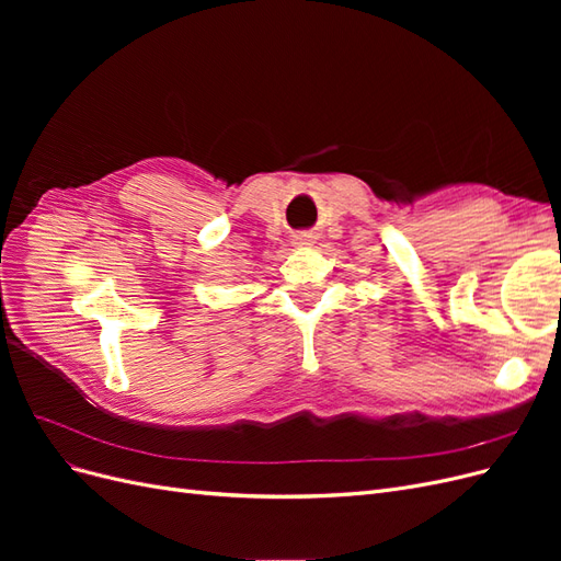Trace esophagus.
<instances>
[{
  "mask_svg": "<svg viewBox=\"0 0 561 561\" xmlns=\"http://www.w3.org/2000/svg\"><path fill=\"white\" fill-rule=\"evenodd\" d=\"M295 245H299V248H307V245H311V241H313V236L309 233V231H301V233H297L295 236Z\"/></svg>",
  "mask_w": 561,
  "mask_h": 561,
  "instance_id": "34e87169",
  "label": "esophagus"
}]
</instances>
